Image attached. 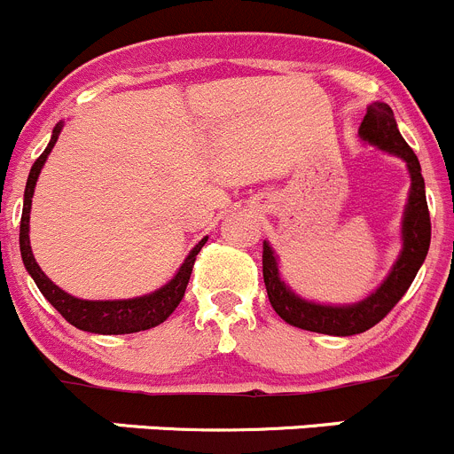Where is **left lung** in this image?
Listing matches in <instances>:
<instances>
[{"label": "left lung", "mask_w": 454, "mask_h": 454, "mask_svg": "<svg viewBox=\"0 0 454 454\" xmlns=\"http://www.w3.org/2000/svg\"><path fill=\"white\" fill-rule=\"evenodd\" d=\"M357 134H360V141L366 143V145H373L381 152H388V154L402 159L408 168V176H411V190H408L402 229H399L402 249H399L397 260H395L388 276L381 280L378 289L351 304L313 302V300L298 295L286 285L285 278L280 276L278 254L269 245V240H264L262 245L264 286H267L269 302L276 309L278 316L289 322L291 326H298V329L338 335V338L364 333L371 326L378 325L381 317L402 300L408 286L412 285L430 247V214L428 203H426L421 165L417 160L415 152L411 150V145L399 134L397 121H395L388 103H371L366 107L364 121H362Z\"/></svg>", "instance_id": "1"}]
</instances>
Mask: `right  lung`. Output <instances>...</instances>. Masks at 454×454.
<instances>
[{"label": "right lung", "instance_id": "obj_1", "mask_svg": "<svg viewBox=\"0 0 454 454\" xmlns=\"http://www.w3.org/2000/svg\"><path fill=\"white\" fill-rule=\"evenodd\" d=\"M61 129H64V121L55 125L52 129V137L48 147L43 150V154L35 160V165L30 168L28 181H26V192H24V212H21V225H20V249H21V260H24L26 271L30 273V278L35 280V285L39 286V291L43 294V298L70 322L81 331H88V333H98V335H123V333H138V331H147L152 326H159L160 322L168 320L174 313V309L181 304L183 295H185L187 282H190L192 267H194V260L199 255V251L203 249V245L207 242V236L203 240H199V245L187 254V258L183 260V264L178 267V271L174 273L172 280L168 285H163L160 289L152 291V294L138 295V298H128V300H83L74 298L68 291H64L61 286H57L46 273L42 271V267L35 260L33 249H30V209H33V194L35 185H37V178L42 174L43 163L48 160V154L55 147L57 138H59Z\"/></svg>", "mask_w": 454, "mask_h": 454}]
</instances>
